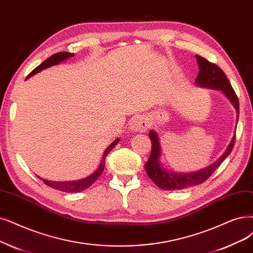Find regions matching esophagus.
Returning a JSON list of instances; mask_svg holds the SVG:
<instances>
[{
  "label": "esophagus",
  "instance_id": "1",
  "mask_svg": "<svg viewBox=\"0 0 253 253\" xmlns=\"http://www.w3.org/2000/svg\"><path fill=\"white\" fill-rule=\"evenodd\" d=\"M150 127V122L145 117H136L130 124V129L134 132H143Z\"/></svg>",
  "mask_w": 253,
  "mask_h": 253
}]
</instances>
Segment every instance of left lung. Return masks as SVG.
Segmentation results:
<instances>
[{
	"label": "left lung",
	"instance_id": "1",
	"mask_svg": "<svg viewBox=\"0 0 253 253\" xmlns=\"http://www.w3.org/2000/svg\"><path fill=\"white\" fill-rule=\"evenodd\" d=\"M196 59L199 67L198 76L195 79V83L200 87L211 88V89H218L224 96H225L231 104L235 107L237 111V119H239V100L233 90L231 84L229 83L226 75L218 67L217 64L211 63L205 58L201 57L199 55H196ZM238 123V120H237ZM149 137L152 143V150L150 157L145 165V169L150 177L151 180L163 190L167 191H175L181 190L190 186L198 185L208 180L210 176L216 171L217 168L224 162V160L230 154L233 146H235L236 141V133L232 136L231 141L226 148L225 152L221 155L218 160L209 166L205 169H201L199 171L192 172V173H177L170 170H166V168L161 163L160 158L162 154V146L160 142V136L154 130H151L149 132Z\"/></svg>",
	"mask_w": 253,
	"mask_h": 253
}]
</instances>
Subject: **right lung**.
Masks as SVG:
<instances>
[{
    "instance_id": "1",
    "label": "right lung",
    "mask_w": 253,
    "mask_h": 253,
    "mask_svg": "<svg viewBox=\"0 0 253 253\" xmlns=\"http://www.w3.org/2000/svg\"><path fill=\"white\" fill-rule=\"evenodd\" d=\"M73 56H74V54L73 53H69V52L56 53V54L50 56V57L48 59H45L43 62H42L39 65V67L35 68L29 75H28L26 79L32 77L33 75L40 73L41 71H42V70H44L46 68H50V67H53V65L59 64L60 62L69 59L70 57H73ZM119 142H120V138H117L116 141L112 142L106 148V150L104 151V153H103L102 161H101V163H100V165L98 167V169L95 172H93L91 175L85 177V178L80 179V180H75V181H51V180L42 179V178H41V177H39V178L42 179L46 185L51 186V188H53L55 190L61 191V192H65V193H77V192H81L83 190H86L88 186H90L93 182H95L99 178V176L102 174L103 170H104L105 157L112 150V149L116 147V145L119 144Z\"/></svg>"
}]
</instances>
